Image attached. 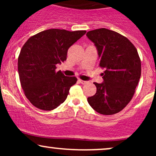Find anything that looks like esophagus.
Segmentation results:
<instances>
[{"instance_id":"obj_1","label":"esophagus","mask_w":156,"mask_h":156,"mask_svg":"<svg viewBox=\"0 0 156 156\" xmlns=\"http://www.w3.org/2000/svg\"><path fill=\"white\" fill-rule=\"evenodd\" d=\"M78 81H79L81 84H86V83H88V82H87V81H85V80H81V79H78Z\"/></svg>"}]
</instances>
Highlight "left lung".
Instances as JSON below:
<instances>
[{
	"mask_svg": "<svg viewBox=\"0 0 156 156\" xmlns=\"http://www.w3.org/2000/svg\"><path fill=\"white\" fill-rule=\"evenodd\" d=\"M87 36L98 49L99 66L105 69L104 81L94 82L97 92L87 101L99 114H117L131 101L140 79L139 53L129 39L112 30L99 28L88 31Z\"/></svg>",
	"mask_w": 156,
	"mask_h": 156,
	"instance_id": "8db88e82",
	"label": "left lung"
}]
</instances>
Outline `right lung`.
<instances>
[{"label": "right lung", "mask_w": 156, "mask_h": 156, "mask_svg": "<svg viewBox=\"0 0 156 156\" xmlns=\"http://www.w3.org/2000/svg\"><path fill=\"white\" fill-rule=\"evenodd\" d=\"M86 32L51 28L23 44L18 57L20 81L27 99L37 108L53 110L66 100L77 78L56 72V65L66 61L68 49Z\"/></svg>", "instance_id": "1"}]
</instances>
